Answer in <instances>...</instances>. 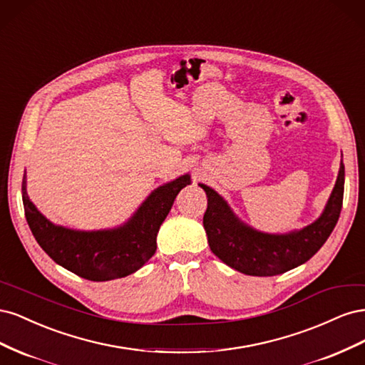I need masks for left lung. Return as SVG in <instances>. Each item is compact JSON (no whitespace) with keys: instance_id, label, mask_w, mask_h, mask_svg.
I'll list each match as a JSON object with an SVG mask.
<instances>
[{"instance_id":"left-lung-1","label":"left lung","mask_w":365,"mask_h":365,"mask_svg":"<svg viewBox=\"0 0 365 365\" xmlns=\"http://www.w3.org/2000/svg\"><path fill=\"white\" fill-rule=\"evenodd\" d=\"M200 185L208 197L204 228L210 250L230 268L242 274L269 277L300 267L324 245L341 213L344 164L341 160L335 187L319 217L300 230L283 235L263 233L250 227L212 187Z\"/></svg>"}]
</instances>
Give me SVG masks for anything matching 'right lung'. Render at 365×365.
Segmentation results:
<instances>
[{
	"instance_id": "1",
	"label": "right lung",
	"mask_w": 365,
	"mask_h": 365,
	"mask_svg": "<svg viewBox=\"0 0 365 365\" xmlns=\"http://www.w3.org/2000/svg\"><path fill=\"white\" fill-rule=\"evenodd\" d=\"M190 182L185 173L157 187L125 224L108 230L83 231L53 224L30 201L26 173L23 202L33 236L54 262L82 279L108 282L138 271L155 254L158 230L176 195Z\"/></svg>"
}]
</instances>
